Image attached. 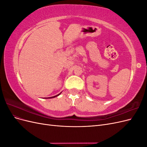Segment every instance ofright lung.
Masks as SVG:
<instances>
[{
  "label": "right lung",
  "instance_id": "obj_1",
  "mask_svg": "<svg viewBox=\"0 0 147 147\" xmlns=\"http://www.w3.org/2000/svg\"><path fill=\"white\" fill-rule=\"evenodd\" d=\"M61 92H60L59 94H57V95H56V96H55L50 97H47V99H51V98H54V97H57V96H58L59 95H60V94H61ZM45 99H47V97H45Z\"/></svg>",
  "mask_w": 147,
  "mask_h": 147
}]
</instances>
